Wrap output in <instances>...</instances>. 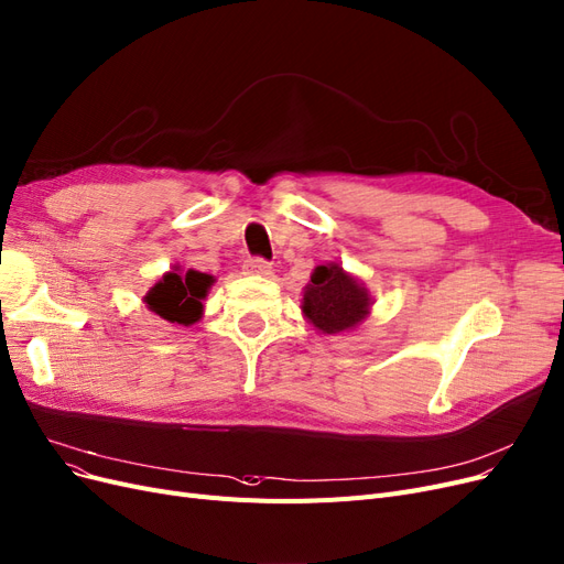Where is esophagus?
Masks as SVG:
<instances>
[{
  "instance_id": "esophagus-1",
  "label": "esophagus",
  "mask_w": 564,
  "mask_h": 564,
  "mask_svg": "<svg viewBox=\"0 0 564 564\" xmlns=\"http://www.w3.org/2000/svg\"><path fill=\"white\" fill-rule=\"evenodd\" d=\"M270 270H273V265H270L263 259H249L245 263V273L247 275H270Z\"/></svg>"
}]
</instances>
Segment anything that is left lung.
<instances>
[{
	"instance_id": "8db88e82",
	"label": "left lung",
	"mask_w": 564,
	"mask_h": 564,
	"mask_svg": "<svg viewBox=\"0 0 564 564\" xmlns=\"http://www.w3.org/2000/svg\"><path fill=\"white\" fill-rule=\"evenodd\" d=\"M368 289L338 263L317 265L303 289V315L317 332L336 336L352 332L371 313Z\"/></svg>"
}]
</instances>
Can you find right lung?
<instances>
[{
    "mask_svg": "<svg viewBox=\"0 0 564 564\" xmlns=\"http://www.w3.org/2000/svg\"><path fill=\"white\" fill-rule=\"evenodd\" d=\"M212 282H215V278L200 273V270L191 268L184 273L180 265H174L170 273L149 289L144 303L161 319L191 326L203 317V301Z\"/></svg>",
    "mask_w": 564,
    "mask_h": 564,
    "instance_id": "right-lung-1",
    "label": "right lung"
}]
</instances>
